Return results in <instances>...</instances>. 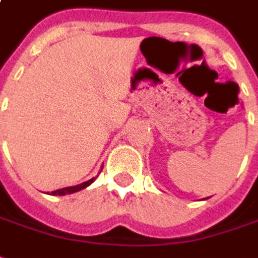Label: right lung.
I'll return each instance as SVG.
<instances>
[{
    "label": "right lung",
    "mask_w": 258,
    "mask_h": 258,
    "mask_svg": "<svg viewBox=\"0 0 258 258\" xmlns=\"http://www.w3.org/2000/svg\"><path fill=\"white\" fill-rule=\"evenodd\" d=\"M103 169V168H101ZM96 178H92V179H89L87 182H83V183H80V185H76V186H68V188H62V189H57V190H53V192H50V195H70V194H75V192H79V190H82V189L87 188L89 185H92L93 182H94Z\"/></svg>",
    "instance_id": "obj_1"
}]
</instances>
